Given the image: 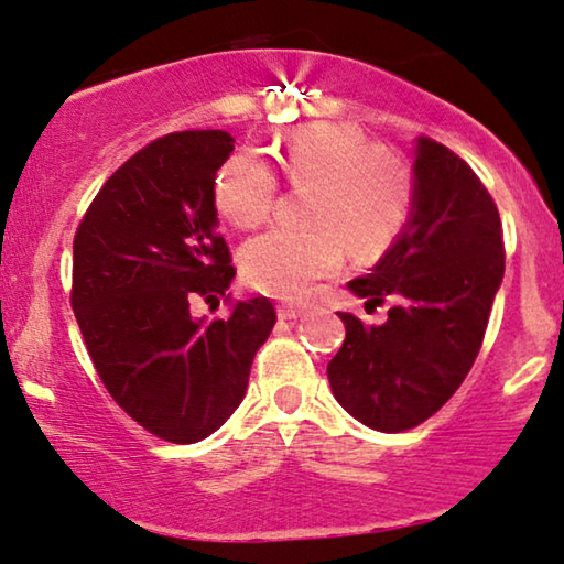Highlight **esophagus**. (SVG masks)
I'll use <instances>...</instances> for the list:
<instances>
[{
  "label": "esophagus",
  "mask_w": 564,
  "mask_h": 564,
  "mask_svg": "<svg viewBox=\"0 0 564 564\" xmlns=\"http://www.w3.org/2000/svg\"><path fill=\"white\" fill-rule=\"evenodd\" d=\"M302 306H294V304H281L278 306V317L281 319H299L302 317Z\"/></svg>",
  "instance_id": "obj_1"
}]
</instances>
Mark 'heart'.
Instances as JSON below:
<instances>
[{
  "mask_svg": "<svg viewBox=\"0 0 564 564\" xmlns=\"http://www.w3.org/2000/svg\"><path fill=\"white\" fill-rule=\"evenodd\" d=\"M278 167L296 191H312L304 221L312 229H275L242 250V275L254 291L304 299L322 278L356 258L392 250L415 208V175L400 156L350 123H310L278 149ZM278 175L254 152H237L214 180V204L229 224L254 229L270 219Z\"/></svg>",
  "mask_w": 564,
  "mask_h": 564,
  "instance_id": "1",
  "label": "heart"
}]
</instances>
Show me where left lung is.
Instances as JSON below:
<instances>
[{
    "instance_id": "1",
    "label": "left lung",
    "mask_w": 564,
    "mask_h": 564,
    "mask_svg": "<svg viewBox=\"0 0 564 564\" xmlns=\"http://www.w3.org/2000/svg\"><path fill=\"white\" fill-rule=\"evenodd\" d=\"M506 270L500 214L475 170L417 139L415 208L402 237L366 278L348 283L381 325L340 312L345 340L327 364L335 400L373 431L425 423L467 379Z\"/></svg>"
}]
</instances>
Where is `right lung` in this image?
I'll list each match as a JSON object with an SVG mask.
<instances>
[{
  "label": "right lung",
  "instance_id": "right-lung-1",
  "mask_svg": "<svg viewBox=\"0 0 564 564\" xmlns=\"http://www.w3.org/2000/svg\"><path fill=\"white\" fill-rule=\"evenodd\" d=\"M227 131H175L139 149L82 216L74 235L72 310L95 371L126 415L170 444L224 425L247 392L252 358L275 325L265 296L229 319H195L235 278L216 231V170Z\"/></svg>",
  "mask_w": 564,
  "mask_h": 564
}]
</instances>
